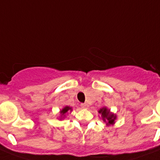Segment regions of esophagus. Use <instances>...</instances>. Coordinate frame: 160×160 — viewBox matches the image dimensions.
Here are the masks:
<instances>
[{
    "label": "esophagus",
    "instance_id": "34e87169",
    "mask_svg": "<svg viewBox=\"0 0 160 160\" xmlns=\"http://www.w3.org/2000/svg\"><path fill=\"white\" fill-rule=\"evenodd\" d=\"M80 105H81V107L83 108V109H88V104H86V103H82Z\"/></svg>",
    "mask_w": 160,
    "mask_h": 160
}]
</instances>
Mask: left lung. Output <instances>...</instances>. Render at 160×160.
I'll use <instances>...</instances> for the list:
<instances>
[{"mask_svg":"<svg viewBox=\"0 0 160 160\" xmlns=\"http://www.w3.org/2000/svg\"><path fill=\"white\" fill-rule=\"evenodd\" d=\"M99 113L101 114L102 119H103L105 122H107V124L110 125L114 123V120L115 118H116V116L109 113V110H108L106 108H103V109H100Z\"/></svg>","mask_w":160,"mask_h":160,"instance_id":"1","label":"left lung"}]
</instances>
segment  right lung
I'll use <instances>...</instances> for the list:
<instances>
[{"label":"right lung","instance_id":"add662e5","mask_svg":"<svg viewBox=\"0 0 160 160\" xmlns=\"http://www.w3.org/2000/svg\"><path fill=\"white\" fill-rule=\"evenodd\" d=\"M68 110H72V108H70V107H68V106H66L65 108H63V109L61 110V113H62V116H63V115H64L65 113H66Z\"/></svg>","mask_w":160,"mask_h":160}]
</instances>
